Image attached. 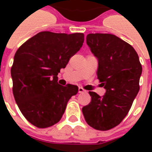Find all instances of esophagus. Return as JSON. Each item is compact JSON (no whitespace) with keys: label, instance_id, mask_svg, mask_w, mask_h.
Wrapping results in <instances>:
<instances>
[{"label":"esophagus","instance_id":"34e87169","mask_svg":"<svg viewBox=\"0 0 152 152\" xmlns=\"http://www.w3.org/2000/svg\"><path fill=\"white\" fill-rule=\"evenodd\" d=\"M85 91H86L84 90L83 88H80V87L79 88V93H83V92H85Z\"/></svg>","mask_w":152,"mask_h":152}]
</instances>
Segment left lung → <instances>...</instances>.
Here are the masks:
<instances>
[{
	"label": "left lung",
	"mask_w": 152,
	"mask_h": 152,
	"mask_svg": "<svg viewBox=\"0 0 152 152\" xmlns=\"http://www.w3.org/2000/svg\"><path fill=\"white\" fill-rule=\"evenodd\" d=\"M87 44L98 60V79L103 96L89 91L91 101L82 112L91 127L106 131L120 124L140 90L142 66L131 45L110 34H89Z\"/></svg>",
	"instance_id": "left-lung-1"
}]
</instances>
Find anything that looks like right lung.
I'll return each mask as SVG.
<instances>
[{
    "label": "right lung",
    "mask_w": 152,
    "mask_h": 152,
    "mask_svg": "<svg viewBox=\"0 0 152 152\" xmlns=\"http://www.w3.org/2000/svg\"><path fill=\"white\" fill-rule=\"evenodd\" d=\"M83 33L39 32L18 49L11 69L18 107L30 123L47 128L61 120L78 87L58 84L57 74L83 46Z\"/></svg>",
    "instance_id": "obj_1"
}]
</instances>
